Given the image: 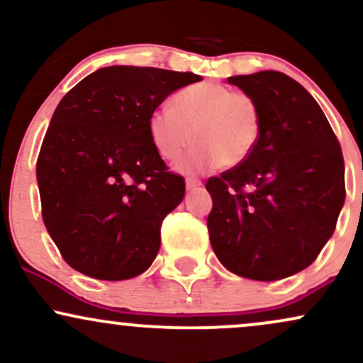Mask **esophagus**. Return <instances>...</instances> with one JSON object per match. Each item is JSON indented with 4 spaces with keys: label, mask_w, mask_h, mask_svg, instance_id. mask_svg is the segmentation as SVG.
<instances>
[{
    "label": "esophagus",
    "mask_w": 363,
    "mask_h": 363,
    "mask_svg": "<svg viewBox=\"0 0 363 363\" xmlns=\"http://www.w3.org/2000/svg\"><path fill=\"white\" fill-rule=\"evenodd\" d=\"M199 186H201V181H199V179H187V181H186V187H187V191L198 189Z\"/></svg>",
    "instance_id": "esophagus-1"
}]
</instances>
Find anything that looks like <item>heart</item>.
<instances>
[{
  "label": "heart",
  "mask_w": 363,
  "mask_h": 363,
  "mask_svg": "<svg viewBox=\"0 0 363 363\" xmlns=\"http://www.w3.org/2000/svg\"><path fill=\"white\" fill-rule=\"evenodd\" d=\"M148 136L164 160L179 162L177 169L196 174L216 167L234 169L252 155L262 131L259 104L244 91L220 83L203 82L181 89L169 107H157L148 116Z\"/></svg>",
  "instance_id": "heart-1"
}]
</instances>
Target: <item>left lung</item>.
Masks as SVG:
<instances>
[{
	"label": "left lung",
	"mask_w": 363,
	"mask_h": 363,
	"mask_svg": "<svg viewBox=\"0 0 363 363\" xmlns=\"http://www.w3.org/2000/svg\"><path fill=\"white\" fill-rule=\"evenodd\" d=\"M259 104L262 131L239 167L210 177L211 247L228 272L274 281L312 264L345 203L341 147L319 104L280 72L230 77Z\"/></svg>",
	"instance_id": "1"
}]
</instances>
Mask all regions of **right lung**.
Returning a JSON list of instances; mask_svg holds the SVG:
<instances>
[{
    "mask_svg": "<svg viewBox=\"0 0 363 363\" xmlns=\"http://www.w3.org/2000/svg\"><path fill=\"white\" fill-rule=\"evenodd\" d=\"M194 73L109 66L54 111L37 158L43 220L62 259L97 280L147 272L164 218L184 198L148 136V116Z\"/></svg>",
    "mask_w": 363,
    "mask_h": 363,
    "instance_id": "obj_1",
    "label": "right lung"
}]
</instances>
